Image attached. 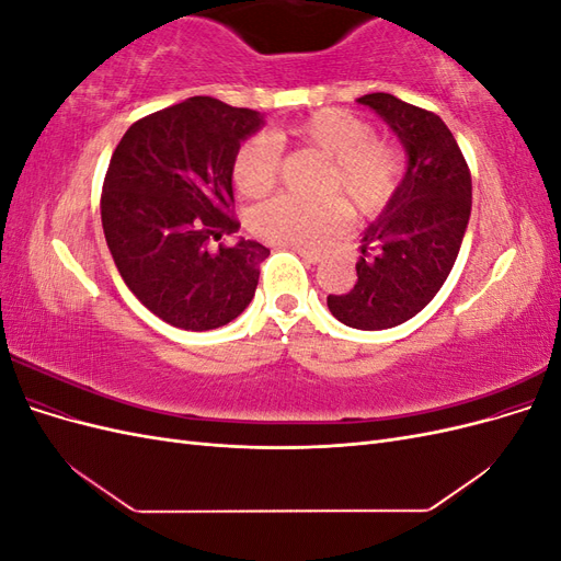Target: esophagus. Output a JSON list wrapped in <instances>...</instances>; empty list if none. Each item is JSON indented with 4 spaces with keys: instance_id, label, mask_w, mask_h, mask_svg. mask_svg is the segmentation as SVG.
<instances>
[{
    "instance_id": "esophagus-1",
    "label": "esophagus",
    "mask_w": 561,
    "mask_h": 561,
    "mask_svg": "<svg viewBox=\"0 0 561 561\" xmlns=\"http://www.w3.org/2000/svg\"><path fill=\"white\" fill-rule=\"evenodd\" d=\"M301 260H307V262H311V264H316V262H320V254L318 252H313V250H307V248H293Z\"/></svg>"
}]
</instances>
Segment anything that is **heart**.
<instances>
[{"instance_id":"b5f03b06","label":"heart","mask_w":561,"mask_h":561,"mask_svg":"<svg viewBox=\"0 0 561 561\" xmlns=\"http://www.w3.org/2000/svg\"><path fill=\"white\" fill-rule=\"evenodd\" d=\"M280 145L309 147L330 163L320 180L325 198L309 203L278 196L250 210V231L268 243L318 248L346 227L344 203L353 215L377 217L402 180L400 151L379 140L369 122L348 110L325 107L239 147L231 178L241 196L257 198L276 184Z\"/></svg>"}]
</instances>
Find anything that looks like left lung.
<instances>
[{
    "mask_svg": "<svg viewBox=\"0 0 561 561\" xmlns=\"http://www.w3.org/2000/svg\"><path fill=\"white\" fill-rule=\"evenodd\" d=\"M393 128L407 173L375 225L363 233L358 280L330 295L332 316L355 330H388L414 318L445 285L470 219L472 182L451 130L437 114L390 93L358 98Z\"/></svg>",
    "mask_w": 561,
    "mask_h": 561,
    "instance_id": "obj_1",
    "label": "left lung"
}]
</instances>
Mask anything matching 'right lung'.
<instances>
[{
    "instance_id": "add662e5",
    "label": "right lung",
    "mask_w": 561,
    "mask_h": 561,
    "mask_svg": "<svg viewBox=\"0 0 561 561\" xmlns=\"http://www.w3.org/2000/svg\"><path fill=\"white\" fill-rule=\"evenodd\" d=\"M264 116L196 95L135 122L116 145L100 196L105 241L128 290L180 330L239 318L257 290L268 248L213 241L231 217V163Z\"/></svg>"
}]
</instances>
